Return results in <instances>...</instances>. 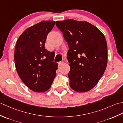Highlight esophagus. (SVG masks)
Listing matches in <instances>:
<instances>
[{"label":"esophagus","mask_w":123,"mask_h":123,"mask_svg":"<svg viewBox=\"0 0 123 123\" xmlns=\"http://www.w3.org/2000/svg\"><path fill=\"white\" fill-rule=\"evenodd\" d=\"M64 63V61H60V62H59V66H61V65H62V64H63Z\"/></svg>","instance_id":"obj_1"}]
</instances>
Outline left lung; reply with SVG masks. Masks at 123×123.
<instances>
[{"label":"left lung","instance_id":"obj_1","mask_svg":"<svg viewBox=\"0 0 123 123\" xmlns=\"http://www.w3.org/2000/svg\"><path fill=\"white\" fill-rule=\"evenodd\" d=\"M68 42L70 86L77 92L92 89L103 76L107 64V45L98 28L84 21L67 19L55 23Z\"/></svg>","mask_w":123,"mask_h":123}]
</instances>
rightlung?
Wrapping results in <instances>:
<instances>
[{
	"label": "right lung",
	"mask_w": 123,
	"mask_h": 123,
	"mask_svg": "<svg viewBox=\"0 0 123 123\" xmlns=\"http://www.w3.org/2000/svg\"><path fill=\"white\" fill-rule=\"evenodd\" d=\"M55 21H42L26 30L16 44V69L24 84L35 92H44L51 87L56 76L57 64L55 53L45 49L48 34Z\"/></svg>",
	"instance_id": "1"
}]
</instances>
